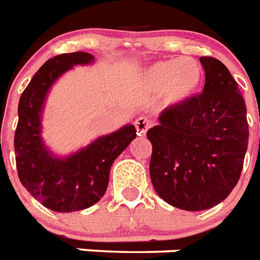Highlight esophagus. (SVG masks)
Instances as JSON below:
<instances>
[{
  "instance_id": "34e87169",
  "label": "esophagus",
  "mask_w": 260,
  "mask_h": 260,
  "mask_svg": "<svg viewBox=\"0 0 260 260\" xmlns=\"http://www.w3.org/2000/svg\"><path fill=\"white\" fill-rule=\"evenodd\" d=\"M150 120L147 119L146 117L137 118L136 122H134V126H136L138 136H145L147 130H149V127H150Z\"/></svg>"
}]
</instances>
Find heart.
Masks as SVG:
<instances>
[{
	"label": "heart",
	"mask_w": 260,
	"mask_h": 260,
	"mask_svg": "<svg viewBox=\"0 0 260 260\" xmlns=\"http://www.w3.org/2000/svg\"><path fill=\"white\" fill-rule=\"evenodd\" d=\"M203 80L201 66L192 57H173L151 63L142 74L150 92L162 91L165 106H177L192 98Z\"/></svg>",
	"instance_id": "obj_1"
}]
</instances>
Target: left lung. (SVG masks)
<instances>
[{"instance_id":"obj_1","label":"left lung","mask_w":260,"mask_h":260,"mask_svg":"<svg viewBox=\"0 0 260 260\" xmlns=\"http://www.w3.org/2000/svg\"><path fill=\"white\" fill-rule=\"evenodd\" d=\"M200 61L203 92L164 110L146 134L155 192L185 211H204L227 199L240 178L250 134L246 103L228 68L211 56Z\"/></svg>"}]
</instances>
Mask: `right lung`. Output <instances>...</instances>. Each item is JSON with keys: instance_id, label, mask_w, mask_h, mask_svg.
I'll return each instance as SVG.
<instances>
[{"instance_id": "add662e5", "label": "right lung", "mask_w": 260, "mask_h": 260, "mask_svg": "<svg viewBox=\"0 0 260 260\" xmlns=\"http://www.w3.org/2000/svg\"><path fill=\"white\" fill-rule=\"evenodd\" d=\"M87 52L61 53L45 61L35 74L18 102L14 153L18 178L37 201L56 212L86 209L101 200L109 185L114 159L137 137L126 124L109 136L99 137L67 158H57L41 140V113L51 86L76 64H90Z\"/></svg>"}]
</instances>
